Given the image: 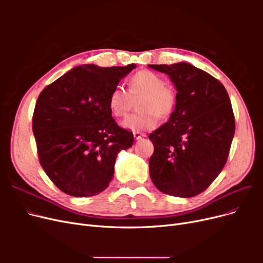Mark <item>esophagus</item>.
<instances>
[{"mask_svg":"<svg viewBox=\"0 0 263 263\" xmlns=\"http://www.w3.org/2000/svg\"><path fill=\"white\" fill-rule=\"evenodd\" d=\"M142 137H146V134L139 133V132H134V138L136 139V140H138V139H140Z\"/></svg>","mask_w":263,"mask_h":263,"instance_id":"esophagus-1","label":"esophagus"}]
</instances>
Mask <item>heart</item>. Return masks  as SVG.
Here are the masks:
<instances>
[{"label": "heart", "mask_w": 263, "mask_h": 263, "mask_svg": "<svg viewBox=\"0 0 263 263\" xmlns=\"http://www.w3.org/2000/svg\"><path fill=\"white\" fill-rule=\"evenodd\" d=\"M138 102V113L125 118L123 126L134 132L149 130L156 127L159 117L172 114L177 104V93L166 85L164 79L150 70H140L129 79V90L116 85L108 95V108L113 116L125 117L133 105V99Z\"/></svg>", "instance_id": "obj_1"}]
</instances>
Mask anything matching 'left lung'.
<instances>
[{
  "label": "left lung",
  "instance_id": "1",
  "mask_svg": "<svg viewBox=\"0 0 263 263\" xmlns=\"http://www.w3.org/2000/svg\"><path fill=\"white\" fill-rule=\"evenodd\" d=\"M177 87L169 121L149 135L154 154L149 173L156 187L172 196L204 192L226 164L235 134L228 93L217 79L186 62L149 65Z\"/></svg>",
  "mask_w": 263,
  "mask_h": 263
}]
</instances>
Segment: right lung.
Returning <instances> with one entry per match:
<instances>
[{
	"label": "right lung",
	"instance_id": "obj_1",
	"mask_svg": "<svg viewBox=\"0 0 263 263\" xmlns=\"http://www.w3.org/2000/svg\"><path fill=\"white\" fill-rule=\"evenodd\" d=\"M135 68L79 66L39 94L33 115L39 162L63 193L100 194L113 179L117 154L133 146V134L112 117L108 95Z\"/></svg>",
	"mask_w": 263,
	"mask_h": 263
}]
</instances>
